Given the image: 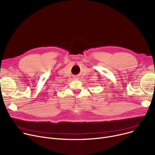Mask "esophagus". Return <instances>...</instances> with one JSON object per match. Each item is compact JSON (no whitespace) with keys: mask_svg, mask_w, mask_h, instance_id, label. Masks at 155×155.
<instances>
[{"mask_svg":"<svg viewBox=\"0 0 155 155\" xmlns=\"http://www.w3.org/2000/svg\"><path fill=\"white\" fill-rule=\"evenodd\" d=\"M74 79H75V80H78V79H79V77H78V76H77V75H75V76H74Z\"/></svg>","mask_w":155,"mask_h":155,"instance_id":"obj_1","label":"esophagus"}]
</instances>
